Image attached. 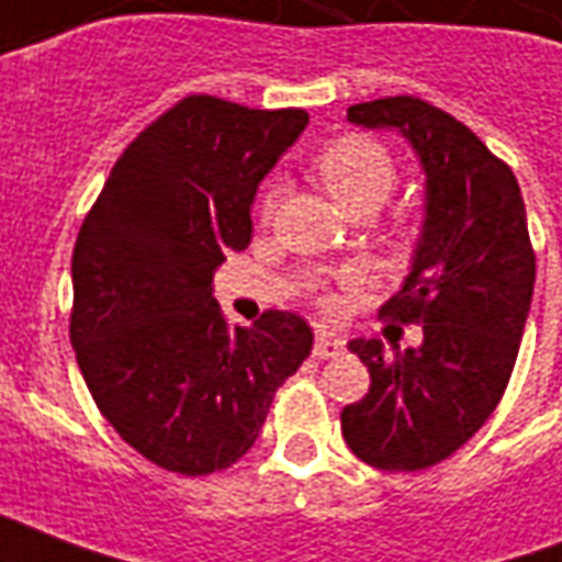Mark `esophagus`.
I'll list each match as a JSON object with an SVG mask.
<instances>
[{
  "label": "esophagus",
  "mask_w": 562,
  "mask_h": 562,
  "mask_svg": "<svg viewBox=\"0 0 562 562\" xmlns=\"http://www.w3.org/2000/svg\"><path fill=\"white\" fill-rule=\"evenodd\" d=\"M342 352V340H337V337H330V334H318L316 337V346H313V355L316 358H337V355Z\"/></svg>",
  "instance_id": "34e87169"
}]
</instances>
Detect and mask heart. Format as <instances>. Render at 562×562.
Returning a JSON list of instances; mask_svg holds the SVG:
<instances>
[{
    "instance_id": "obj_1",
    "label": "heart",
    "mask_w": 562,
    "mask_h": 562,
    "mask_svg": "<svg viewBox=\"0 0 562 562\" xmlns=\"http://www.w3.org/2000/svg\"><path fill=\"white\" fill-rule=\"evenodd\" d=\"M313 173L318 183L328 189L334 201L342 210L370 207L385 204L397 186V161L379 140L364 135H342L330 140L313 161ZM277 186H268L258 198V216L268 222L277 210Z\"/></svg>"
}]
</instances>
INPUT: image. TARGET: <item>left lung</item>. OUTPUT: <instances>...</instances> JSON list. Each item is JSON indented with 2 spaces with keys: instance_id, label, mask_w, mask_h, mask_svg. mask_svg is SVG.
Listing matches in <instances>:
<instances>
[{
  "instance_id": "8db88e82",
  "label": "left lung",
  "mask_w": 562,
  "mask_h": 562,
  "mask_svg": "<svg viewBox=\"0 0 562 562\" xmlns=\"http://www.w3.org/2000/svg\"><path fill=\"white\" fill-rule=\"evenodd\" d=\"M349 123L394 128L422 161L424 225L413 270L379 313L422 322L418 349L352 340L370 391L340 415L355 458L427 470L482 427L506 391L536 282L527 210L506 161L460 120L415 95L352 104Z\"/></svg>"
}]
</instances>
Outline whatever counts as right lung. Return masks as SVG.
<instances>
[{
	"mask_svg": "<svg viewBox=\"0 0 562 562\" xmlns=\"http://www.w3.org/2000/svg\"><path fill=\"white\" fill-rule=\"evenodd\" d=\"M301 108L186 95L116 159L71 256V346L92 401L161 470L240 460L313 349L304 318L228 328L213 273L252 240L258 183L304 132Z\"/></svg>",
	"mask_w": 562,
	"mask_h": 562,
	"instance_id": "1",
	"label": "right lung"
}]
</instances>
